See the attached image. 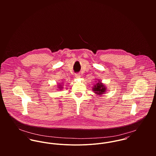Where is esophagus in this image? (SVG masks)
<instances>
[{"label":"esophagus","mask_w":156,"mask_h":156,"mask_svg":"<svg viewBox=\"0 0 156 156\" xmlns=\"http://www.w3.org/2000/svg\"><path fill=\"white\" fill-rule=\"evenodd\" d=\"M80 77H81V76H80V74H75V77L77 78V79H79V78H80Z\"/></svg>","instance_id":"esophagus-1"}]
</instances>
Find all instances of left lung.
<instances>
[{
    "label": "left lung",
    "mask_w": 156,
    "mask_h": 156,
    "mask_svg": "<svg viewBox=\"0 0 156 156\" xmlns=\"http://www.w3.org/2000/svg\"><path fill=\"white\" fill-rule=\"evenodd\" d=\"M95 82L96 83L93 86L92 88V91H94L95 94L101 96L106 92V91L107 90V88L106 87L105 85H104L101 82V81L98 79V81H95Z\"/></svg>",
    "instance_id": "8db88e82"
}]
</instances>
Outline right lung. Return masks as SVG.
<instances>
[{"mask_svg":"<svg viewBox=\"0 0 156 156\" xmlns=\"http://www.w3.org/2000/svg\"><path fill=\"white\" fill-rule=\"evenodd\" d=\"M58 88L59 89V90H62L63 87H62V83H61V84H59V85H58Z\"/></svg>","mask_w":156,"mask_h":156,"instance_id":"add662e5","label":"right lung"}]
</instances>
